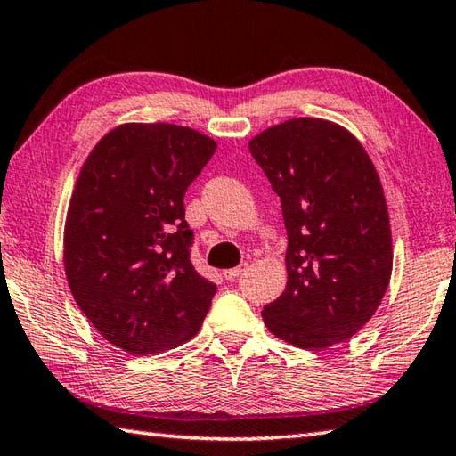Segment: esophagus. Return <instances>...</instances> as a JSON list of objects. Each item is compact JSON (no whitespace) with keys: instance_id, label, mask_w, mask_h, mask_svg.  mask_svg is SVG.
<instances>
[{"instance_id":"esophagus-1","label":"esophagus","mask_w":456,"mask_h":456,"mask_svg":"<svg viewBox=\"0 0 456 456\" xmlns=\"http://www.w3.org/2000/svg\"><path fill=\"white\" fill-rule=\"evenodd\" d=\"M245 266H247V265H240V266H237V268L225 270V273H223V278L229 280V282H231V280H235V278H239V276H240V273H243Z\"/></svg>"}]
</instances>
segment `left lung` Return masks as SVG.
<instances>
[{"instance_id": "1", "label": "left lung", "mask_w": 456, "mask_h": 456, "mask_svg": "<svg viewBox=\"0 0 456 456\" xmlns=\"http://www.w3.org/2000/svg\"><path fill=\"white\" fill-rule=\"evenodd\" d=\"M282 203L286 289L265 305L268 331L322 351L351 338L380 305L392 276L388 206L354 134L296 118L248 142Z\"/></svg>"}]
</instances>
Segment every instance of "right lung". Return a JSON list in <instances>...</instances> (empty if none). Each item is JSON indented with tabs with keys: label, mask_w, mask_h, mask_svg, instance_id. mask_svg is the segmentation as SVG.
I'll return each instance as SVG.
<instances>
[{
	"label": "right lung",
	"mask_w": 456,
	"mask_h": 456,
	"mask_svg": "<svg viewBox=\"0 0 456 456\" xmlns=\"http://www.w3.org/2000/svg\"><path fill=\"white\" fill-rule=\"evenodd\" d=\"M217 144L190 127L125 123L95 144L64 227L70 292L103 338L131 354L198 333L217 286L190 263L183 193Z\"/></svg>",
	"instance_id": "right-lung-1"
}]
</instances>
